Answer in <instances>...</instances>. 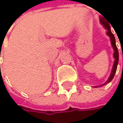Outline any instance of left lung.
<instances>
[{
    "instance_id": "1",
    "label": "left lung",
    "mask_w": 123,
    "mask_h": 123,
    "mask_svg": "<svg viewBox=\"0 0 123 123\" xmlns=\"http://www.w3.org/2000/svg\"><path fill=\"white\" fill-rule=\"evenodd\" d=\"M100 23L104 25V27L105 28V29L108 30V32H107V34L108 36H109L110 37H111V44H112V46L114 49V58H115V61H114V65L112 66V70L111 71V75L108 78V80L102 86H103L105 85H106L107 83H110L111 80H112V78H114V75H115V73L116 72V70H117V64H118V60H119V54H118V50H117V48L116 46V43H115V38L114 37V35L112 33L111 31V26H110V24L108 21H106L103 18H102L100 19Z\"/></svg>"
}]
</instances>
